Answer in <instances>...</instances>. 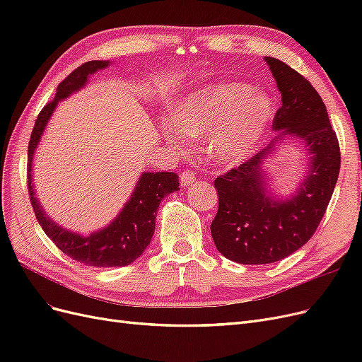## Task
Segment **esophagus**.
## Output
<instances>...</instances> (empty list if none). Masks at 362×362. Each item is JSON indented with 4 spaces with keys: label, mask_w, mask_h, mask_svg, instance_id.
I'll return each instance as SVG.
<instances>
[{
    "label": "esophagus",
    "mask_w": 362,
    "mask_h": 362,
    "mask_svg": "<svg viewBox=\"0 0 362 362\" xmlns=\"http://www.w3.org/2000/svg\"><path fill=\"white\" fill-rule=\"evenodd\" d=\"M196 181V175L192 170H184L180 175V182L182 187H187V185L193 184Z\"/></svg>",
    "instance_id": "esophagus-1"
}]
</instances>
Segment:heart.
Masks as SVG:
<instances>
[{
	"label": "heart",
	"instance_id": "obj_1",
	"mask_svg": "<svg viewBox=\"0 0 362 362\" xmlns=\"http://www.w3.org/2000/svg\"><path fill=\"white\" fill-rule=\"evenodd\" d=\"M273 112L266 93L242 83H225L194 92L173 105L170 122H164L163 131L169 145L178 149L182 146L180 133L204 137L208 156L228 166L258 148Z\"/></svg>",
	"mask_w": 362,
	"mask_h": 362
}]
</instances>
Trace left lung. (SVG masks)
I'll use <instances>...</instances> for the list:
<instances>
[{
  "label": "left lung",
  "instance_id": "obj_1",
  "mask_svg": "<svg viewBox=\"0 0 362 362\" xmlns=\"http://www.w3.org/2000/svg\"><path fill=\"white\" fill-rule=\"evenodd\" d=\"M281 92L273 119L276 139L257 156L216 178L218 210L211 235L221 254L240 264H269L300 249L320 225L339 173V145L326 105L311 83L284 62L264 57ZM305 144L310 169L290 200L267 192L262 164L278 139Z\"/></svg>",
  "mask_w": 362,
  "mask_h": 362
}]
</instances>
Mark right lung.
<instances>
[{"instance_id": "1", "label": "right lung", "mask_w": 362, "mask_h": 362, "mask_svg": "<svg viewBox=\"0 0 362 362\" xmlns=\"http://www.w3.org/2000/svg\"><path fill=\"white\" fill-rule=\"evenodd\" d=\"M108 64L110 62L92 60L71 72L59 84L56 98L42 108L28 141V193L39 225L63 254H66L76 262L92 267L128 266L144 254V250L151 243L152 235H154L160 202L169 193L177 192L180 185L178 175L173 172H144L137 181L133 194L115 221L90 235L68 231L66 228L59 226L43 211L42 205L35 196V187H33L31 180L33 156H35L39 140L59 101L80 90L87 83L89 75L107 68Z\"/></svg>"}]
</instances>
